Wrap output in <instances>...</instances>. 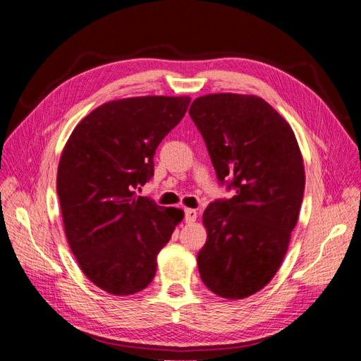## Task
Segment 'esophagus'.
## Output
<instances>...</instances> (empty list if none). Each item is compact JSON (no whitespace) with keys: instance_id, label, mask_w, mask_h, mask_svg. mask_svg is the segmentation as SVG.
Masks as SVG:
<instances>
[{"instance_id":"esophagus-1","label":"esophagus","mask_w":361,"mask_h":361,"mask_svg":"<svg viewBox=\"0 0 361 361\" xmlns=\"http://www.w3.org/2000/svg\"><path fill=\"white\" fill-rule=\"evenodd\" d=\"M185 220H186V224H194V221L197 220V211L186 208L185 209Z\"/></svg>"}]
</instances>
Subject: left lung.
<instances>
[{
  "label": "left lung",
  "mask_w": 361,
  "mask_h": 361,
  "mask_svg": "<svg viewBox=\"0 0 361 361\" xmlns=\"http://www.w3.org/2000/svg\"><path fill=\"white\" fill-rule=\"evenodd\" d=\"M189 114L219 183L235 194L203 212L208 239L198 271L216 295L247 298L271 281L287 252L304 197L301 152L286 119L257 96H202Z\"/></svg>",
  "instance_id": "8db88e82"
}]
</instances>
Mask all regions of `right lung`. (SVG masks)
Instances as JSON below:
<instances>
[{"label":"right lung","instance_id":"add662e5","mask_svg":"<svg viewBox=\"0 0 361 361\" xmlns=\"http://www.w3.org/2000/svg\"><path fill=\"white\" fill-rule=\"evenodd\" d=\"M189 97L144 96L106 102L74 128L59 163L65 234L87 278L111 295L141 291L183 211L136 189L153 176V157L185 116Z\"/></svg>","mask_w":361,"mask_h":361}]
</instances>
